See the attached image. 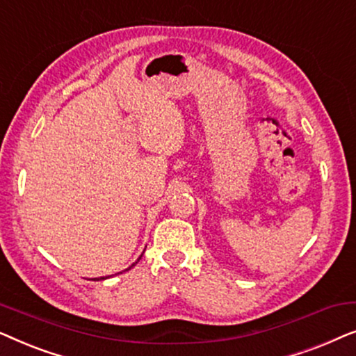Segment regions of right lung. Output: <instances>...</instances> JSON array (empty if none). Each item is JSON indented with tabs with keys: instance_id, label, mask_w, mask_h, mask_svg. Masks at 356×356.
Returning <instances> with one entry per match:
<instances>
[{
	"instance_id": "1",
	"label": "right lung",
	"mask_w": 356,
	"mask_h": 356,
	"mask_svg": "<svg viewBox=\"0 0 356 356\" xmlns=\"http://www.w3.org/2000/svg\"><path fill=\"white\" fill-rule=\"evenodd\" d=\"M140 257H143V254H140V256H139V259H140ZM139 259H138V261H136V262H134V264H138V262H139ZM134 264H133V266H134ZM133 266H131V267H133ZM131 267H129V269H131ZM129 269H126V270H129ZM105 279H108V277H100V279H97V280H105Z\"/></svg>"
}]
</instances>
